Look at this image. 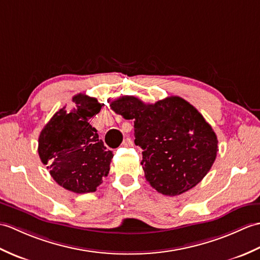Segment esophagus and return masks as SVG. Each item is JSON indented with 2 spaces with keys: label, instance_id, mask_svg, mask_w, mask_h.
I'll use <instances>...</instances> for the list:
<instances>
[{
  "label": "esophagus",
  "instance_id": "1",
  "mask_svg": "<svg viewBox=\"0 0 260 260\" xmlns=\"http://www.w3.org/2000/svg\"><path fill=\"white\" fill-rule=\"evenodd\" d=\"M122 146H124V147H132V146H134V141H132L130 138H125V139L122 141Z\"/></svg>",
  "mask_w": 260,
  "mask_h": 260
}]
</instances>
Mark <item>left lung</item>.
I'll return each instance as SVG.
<instances>
[{
    "mask_svg": "<svg viewBox=\"0 0 260 260\" xmlns=\"http://www.w3.org/2000/svg\"><path fill=\"white\" fill-rule=\"evenodd\" d=\"M110 107L124 119L135 120V143L143 150L145 177L158 192L181 194L208 174L217 157V136L188 101L169 96L147 105L124 95Z\"/></svg>",
    "mask_w": 260,
    "mask_h": 260,
    "instance_id": "left-lung-1",
    "label": "left lung"
}]
</instances>
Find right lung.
Listing matches in <instances>:
<instances>
[{
    "label": "right lung",
    "instance_id": "right-lung-1",
    "mask_svg": "<svg viewBox=\"0 0 260 260\" xmlns=\"http://www.w3.org/2000/svg\"><path fill=\"white\" fill-rule=\"evenodd\" d=\"M76 108L60 109L39 137V155L57 184L76 193L93 192L110 170L113 153L99 139L90 121L101 110L95 98L79 93Z\"/></svg>",
    "mask_w": 260,
    "mask_h": 260
}]
</instances>
